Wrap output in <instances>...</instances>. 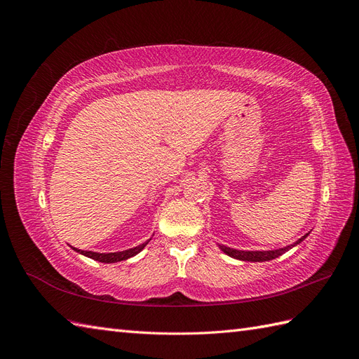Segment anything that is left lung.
Masks as SVG:
<instances>
[{
    "label": "left lung",
    "mask_w": 359,
    "mask_h": 359,
    "mask_svg": "<svg viewBox=\"0 0 359 359\" xmlns=\"http://www.w3.org/2000/svg\"><path fill=\"white\" fill-rule=\"evenodd\" d=\"M309 233L304 235L302 238H299L298 241H295L293 244L283 247V248H277V250H264V252H247V250H236V248H231L226 245H219L222 248V252L226 253L227 256H231L233 259H240V260H245V262H265V260H271L276 259L278 256H281L283 253H286L287 250H290L292 247L298 245L302 240H306Z\"/></svg>",
    "instance_id": "obj_1"
}]
</instances>
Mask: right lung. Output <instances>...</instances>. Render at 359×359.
<instances>
[{
  "label": "right lung",
  "instance_id": "add662e5",
  "mask_svg": "<svg viewBox=\"0 0 359 359\" xmlns=\"http://www.w3.org/2000/svg\"><path fill=\"white\" fill-rule=\"evenodd\" d=\"M149 243V240L144 244H140L137 247H133V248H128V250H124V252H116V253H95V252H86V250H79V248H74L72 247L74 252H78L86 257H91L94 260H99V262H103V264H115V262H121V260H126L128 257H133L136 256L137 253L142 252V250L145 248V245Z\"/></svg>",
  "mask_w": 359,
  "mask_h": 359
}]
</instances>
